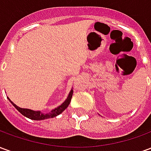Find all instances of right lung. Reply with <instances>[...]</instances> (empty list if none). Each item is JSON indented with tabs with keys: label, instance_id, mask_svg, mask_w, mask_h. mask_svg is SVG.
<instances>
[{
	"label": "right lung",
	"instance_id": "1",
	"mask_svg": "<svg viewBox=\"0 0 151 151\" xmlns=\"http://www.w3.org/2000/svg\"><path fill=\"white\" fill-rule=\"evenodd\" d=\"M73 88L71 89V91H69V95L67 96V98L65 101L63 102L61 104L56 107V108L52 109V111L47 112V113H44V112H42L41 111H34V110H31V109H27V108H22L20 107H18L17 105L14 104L13 102L9 99V97H7L9 99V101L12 104L14 105L17 110H18L21 114H22L24 116L27 117L31 120H46V119H49V118H53V117L57 116L58 115L61 114L63 111L65 110L66 108H68V106L70 104V101H71V99H72L73 96Z\"/></svg>",
	"mask_w": 151,
	"mask_h": 151
}]
</instances>
